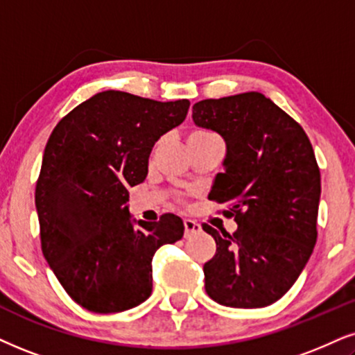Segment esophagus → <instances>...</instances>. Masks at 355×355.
Masks as SVG:
<instances>
[{
  "mask_svg": "<svg viewBox=\"0 0 355 355\" xmlns=\"http://www.w3.org/2000/svg\"><path fill=\"white\" fill-rule=\"evenodd\" d=\"M183 224H185V237H190L193 234H198V232H201V224L193 221V219H185Z\"/></svg>",
  "mask_w": 355,
  "mask_h": 355,
  "instance_id": "34e87169",
  "label": "esophagus"
}]
</instances>
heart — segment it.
<instances>
[{"instance_id":"obj_1","label":"heart","mask_w":355,"mask_h":355,"mask_svg":"<svg viewBox=\"0 0 355 355\" xmlns=\"http://www.w3.org/2000/svg\"><path fill=\"white\" fill-rule=\"evenodd\" d=\"M206 137H216L213 132L203 131V129H198V131H193L188 139H206Z\"/></svg>"}]
</instances>
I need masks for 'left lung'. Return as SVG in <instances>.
<instances>
[{"label":"left lung","mask_w":355,"mask_h":355,"mask_svg":"<svg viewBox=\"0 0 355 355\" xmlns=\"http://www.w3.org/2000/svg\"><path fill=\"white\" fill-rule=\"evenodd\" d=\"M193 123L226 144L224 172L208 198L231 203L234 234L203 224L216 241L205 290L231 308H263L291 288L316 244L321 175L303 128L259 92L193 105Z\"/></svg>","instance_id":"obj_1"}]
</instances>
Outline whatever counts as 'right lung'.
I'll return each mask as SVG.
<instances>
[{"label":"right lung","mask_w":355,"mask_h":355,"mask_svg":"<svg viewBox=\"0 0 355 355\" xmlns=\"http://www.w3.org/2000/svg\"><path fill=\"white\" fill-rule=\"evenodd\" d=\"M190 101L96 93L49 137L35 187L40 244L67 293L93 313H119L152 293V257L183 237L172 213L136 221L129 188L146 180L152 147L187 118Z\"/></svg>","instance_id":"add662e5"}]
</instances>
